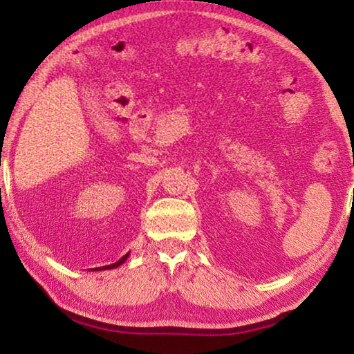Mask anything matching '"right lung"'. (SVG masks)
Masks as SVG:
<instances>
[{
	"label": "right lung",
	"instance_id": "add662e5",
	"mask_svg": "<svg viewBox=\"0 0 354 354\" xmlns=\"http://www.w3.org/2000/svg\"><path fill=\"white\" fill-rule=\"evenodd\" d=\"M128 256H129V253H127V254H124V256L122 257V259H118L117 262H113V263H111V266H104V267H100V268H92V270H95V272H97V270H111V268H117V267H120V266H122V263H123L124 261H127V259H128Z\"/></svg>",
	"mask_w": 354,
	"mask_h": 354
}]
</instances>
